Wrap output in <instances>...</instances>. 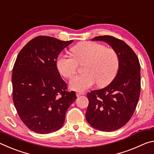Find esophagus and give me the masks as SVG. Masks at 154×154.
<instances>
[{
	"label": "esophagus",
	"instance_id": "34e87169",
	"mask_svg": "<svg viewBox=\"0 0 154 154\" xmlns=\"http://www.w3.org/2000/svg\"><path fill=\"white\" fill-rule=\"evenodd\" d=\"M77 97H79L80 96H82V95H84L85 94V93L84 92H77Z\"/></svg>",
	"mask_w": 154,
	"mask_h": 154
}]
</instances>
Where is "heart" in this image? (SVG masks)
I'll list each match as a JSON object with an SVG mask.
<instances>
[{
	"mask_svg": "<svg viewBox=\"0 0 154 154\" xmlns=\"http://www.w3.org/2000/svg\"><path fill=\"white\" fill-rule=\"evenodd\" d=\"M72 57L61 54L56 60L60 74L66 78L71 77L77 71L78 64L83 65L82 74L70 80L69 86L76 91H84L96 83L99 87L109 84L118 73L119 59L113 48H105L96 42H83L71 49Z\"/></svg>",
	"mask_w": 154,
	"mask_h": 154,
	"instance_id": "1",
	"label": "heart"
}]
</instances>
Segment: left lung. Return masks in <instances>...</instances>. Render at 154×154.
I'll return each instance as SVG.
<instances>
[{"label":"left lung","mask_w":154,"mask_h":154,"mask_svg":"<svg viewBox=\"0 0 154 154\" xmlns=\"http://www.w3.org/2000/svg\"><path fill=\"white\" fill-rule=\"evenodd\" d=\"M107 43L118 53L119 66L116 77L107 86L87 94L89 105L87 122L100 131H114L130 120L137 107L140 92V63L136 54L123 41L112 36L91 39Z\"/></svg>","instance_id":"obj_1"}]
</instances>
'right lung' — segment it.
<instances>
[{"mask_svg": "<svg viewBox=\"0 0 154 154\" xmlns=\"http://www.w3.org/2000/svg\"><path fill=\"white\" fill-rule=\"evenodd\" d=\"M72 43L38 36L20 51L12 73L13 100L20 118L32 131L49 134L62 126L76 100L56 67L60 53Z\"/></svg>", "mask_w": 154, "mask_h": 154, "instance_id": "obj_1", "label": "right lung"}]
</instances>
